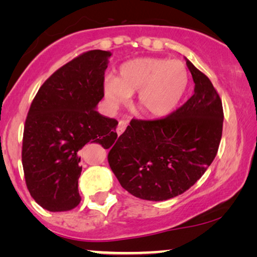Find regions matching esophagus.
Masks as SVG:
<instances>
[{
	"label": "esophagus",
	"mask_w": 257,
	"mask_h": 257,
	"mask_svg": "<svg viewBox=\"0 0 257 257\" xmlns=\"http://www.w3.org/2000/svg\"><path fill=\"white\" fill-rule=\"evenodd\" d=\"M126 126H127V124H126V121H124V120H120V121H119L118 127H117V133H118V136H120L121 133L125 131Z\"/></svg>",
	"instance_id": "esophagus-1"
}]
</instances>
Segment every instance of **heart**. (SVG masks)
Here are the masks:
<instances>
[{
  "mask_svg": "<svg viewBox=\"0 0 257 257\" xmlns=\"http://www.w3.org/2000/svg\"><path fill=\"white\" fill-rule=\"evenodd\" d=\"M188 71L177 59L142 57L125 62L118 76H107L103 94L111 107L117 108L137 93L136 106L146 117L170 114L186 93Z\"/></svg>",
  "mask_w": 257,
  "mask_h": 257,
  "instance_id": "b5f03b06",
  "label": "heart"
}]
</instances>
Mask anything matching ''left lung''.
I'll list each match as a JSON object with an SVG mask.
<instances>
[{
	"label": "left lung",
	"instance_id": "1",
	"mask_svg": "<svg viewBox=\"0 0 257 257\" xmlns=\"http://www.w3.org/2000/svg\"><path fill=\"white\" fill-rule=\"evenodd\" d=\"M186 59L194 94L164 119L136 120L111 146L108 164L121 187L164 201L192 187L215 158L222 136V103L208 77Z\"/></svg>",
	"mask_w": 257,
	"mask_h": 257
}]
</instances>
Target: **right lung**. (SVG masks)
<instances>
[{
    "label": "right lung",
    "mask_w": 257,
    "mask_h": 257,
    "mask_svg": "<svg viewBox=\"0 0 257 257\" xmlns=\"http://www.w3.org/2000/svg\"><path fill=\"white\" fill-rule=\"evenodd\" d=\"M110 51L91 50L49 77L40 87L24 125L22 165L27 187L49 212L80 202L79 151L87 143L111 146L118 121L97 111Z\"/></svg>",
    "instance_id": "add662e5"
}]
</instances>
